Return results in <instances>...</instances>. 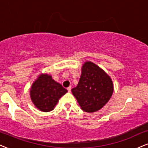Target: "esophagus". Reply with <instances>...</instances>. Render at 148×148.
Instances as JSON below:
<instances>
[{
  "instance_id": "esophagus-1",
  "label": "esophagus",
  "mask_w": 148,
  "mask_h": 148,
  "mask_svg": "<svg viewBox=\"0 0 148 148\" xmlns=\"http://www.w3.org/2000/svg\"><path fill=\"white\" fill-rule=\"evenodd\" d=\"M67 89H68V92H70L71 91V87L70 86V87H68V88H67Z\"/></svg>"
}]
</instances>
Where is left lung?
Masks as SVG:
<instances>
[{
	"instance_id": "8db88e82",
	"label": "left lung",
	"mask_w": 148,
	"mask_h": 148,
	"mask_svg": "<svg viewBox=\"0 0 148 148\" xmlns=\"http://www.w3.org/2000/svg\"><path fill=\"white\" fill-rule=\"evenodd\" d=\"M114 84L110 76L91 62H84L76 87L72 92L84 112H95L101 109L111 98Z\"/></svg>"
}]
</instances>
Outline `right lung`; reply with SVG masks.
<instances>
[{"label": "right lung", "mask_w": 148, "mask_h": 148, "mask_svg": "<svg viewBox=\"0 0 148 148\" xmlns=\"http://www.w3.org/2000/svg\"><path fill=\"white\" fill-rule=\"evenodd\" d=\"M68 92L62 85L48 74H40L34 80L29 89L32 103L40 111H52L59 99Z\"/></svg>", "instance_id": "1"}]
</instances>
